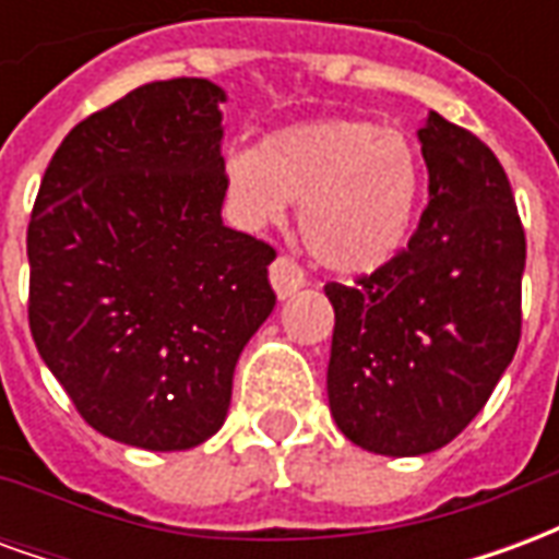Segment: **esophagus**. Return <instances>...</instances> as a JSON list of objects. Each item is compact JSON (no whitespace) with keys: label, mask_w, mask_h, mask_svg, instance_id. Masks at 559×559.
<instances>
[{"label":"esophagus","mask_w":559,"mask_h":559,"mask_svg":"<svg viewBox=\"0 0 559 559\" xmlns=\"http://www.w3.org/2000/svg\"><path fill=\"white\" fill-rule=\"evenodd\" d=\"M269 278H272V287H275V293H278L281 299H287V296H293L299 287H305L302 266H299L296 260H290V257H278V260L272 263V269H269Z\"/></svg>","instance_id":"esophagus-1"}]
</instances>
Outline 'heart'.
<instances>
[{"label": "heart", "mask_w": 559, "mask_h": 559, "mask_svg": "<svg viewBox=\"0 0 559 559\" xmlns=\"http://www.w3.org/2000/svg\"><path fill=\"white\" fill-rule=\"evenodd\" d=\"M224 170L251 224H275L287 200L302 203L305 248L335 272H371L399 254L421 197L411 140L365 119L287 128L263 148L230 152Z\"/></svg>", "instance_id": "heart-1"}]
</instances>
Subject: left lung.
Returning a JSON list of instances; mask_svg holds the SVG:
<instances>
[{
    "label": "left lung",
    "instance_id": "8db88e82",
    "mask_svg": "<svg viewBox=\"0 0 559 559\" xmlns=\"http://www.w3.org/2000/svg\"><path fill=\"white\" fill-rule=\"evenodd\" d=\"M419 140L428 206L411 242L353 287L326 284L329 411L347 440L392 457L452 443L521 341L527 239L503 164L440 114Z\"/></svg>",
    "mask_w": 559,
    "mask_h": 559
}]
</instances>
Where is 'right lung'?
<instances>
[{
  "label": "right lung",
  "instance_id": "right-lung-1",
  "mask_svg": "<svg viewBox=\"0 0 559 559\" xmlns=\"http://www.w3.org/2000/svg\"><path fill=\"white\" fill-rule=\"evenodd\" d=\"M224 92L155 80L68 131L26 230L29 329L92 428L152 452L227 419L275 248L221 224Z\"/></svg>",
  "mask_w": 559,
  "mask_h": 559
}]
</instances>
